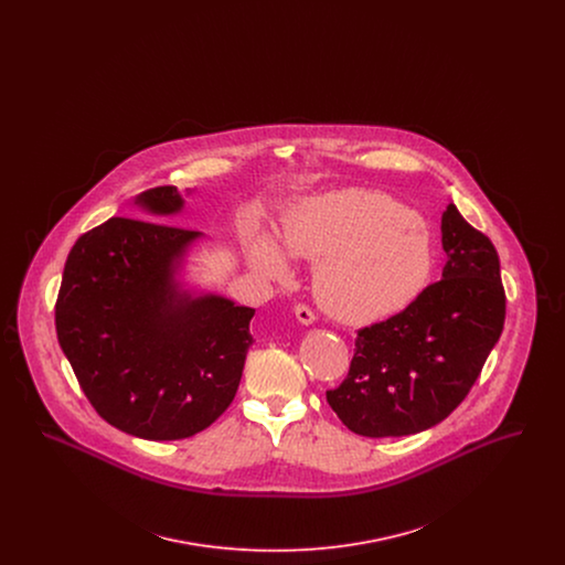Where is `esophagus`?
Segmentation results:
<instances>
[{"label":"esophagus","mask_w":565,"mask_h":565,"mask_svg":"<svg viewBox=\"0 0 565 565\" xmlns=\"http://www.w3.org/2000/svg\"><path fill=\"white\" fill-rule=\"evenodd\" d=\"M295 316L296 320L302 323V326H311V323L316 322V313L309 307H305V305H296Z\"/></svg>","instance_id":"1"}]
</instances>
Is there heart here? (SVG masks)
Returning <instances> with one entry per match:
<instances>
[{
	"label": "heart",
	"mask_w": 565,
	"mask_h": 565,
	"mask_svg": "<svg viewBox=\"0 0 565 565\" xmlns=\"http://www.w3.org/2000/svg\"><path fill=\"white\" fill-rule=\"evenodd\" d=\"M295 258L318 263L313 295L348 326L403 313L430 281L434 243L426 222L371 190H337L302 199L284 217V245L258 231L247 265L263 279L288 284Z\"/></svg>",
	"instance_id": "1"
}]
</instances>
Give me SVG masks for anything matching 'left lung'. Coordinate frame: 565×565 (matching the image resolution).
<instances>
[{
    "label": "left lung",
    "instance_id": "8db88e82",
    "mask_svg": "<svg viewBox=\"0 0 565 565\" xmlns=\"http://www.w3.org/2000/svg\"><path fill=\"white\" fill-rule=\"evenodd\" d=\"M440 281L387 322L358 332L350 375L326 392L351 431L369 438L430 430L466 398L507 313L493 243L449 203L440 220Z\"/></svg>",
    "mask_w": 565,
    "mask_h": 565
}]
</instances>
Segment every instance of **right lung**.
<instances>
[{
    "label": "right lung",
    "instance_id": "obj_1",
    "mask_svg": "<svg viewBox=\"0 0 565 565\" xmlns=\"http://www.w3.org/2000/svg\"><path fill=\"white\" fill-rule=\"evenodd\" d=\"M134 205L143 220L109 217L72 247L56 337L109 426L180 440L210 428L233 403L254 343V309L186 277L192 249L207 237L161 224L184 212L180 190H146Z\"/></svg>",
    "mask_w": 565,
    "mask_h": 565
}]
</instances>
